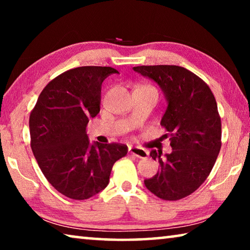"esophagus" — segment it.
Listing matches in <instances>:
<instances>
[{
    "label": "esophagus",
    "instance_id": "34e87169",
    "mask_svg": "<svg viewBox=\"0 0 250 250\" xmlns=\"http://www.w3.org/2000/svg\"><path fill=\"white\" fill-rule=\"evenodd\" d=\"M129 152L130 154L137 156L139 159H146L147 156H149V152L145 149H142V147H138V146H130Z\"/></svg>",
    "mask_w": 250,
    "mask_h": 250
}]
</instances>
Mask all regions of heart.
<instances>
[{
	"instance_id": "1",
	"label": "heart",
	"mask_w": 250,
	"mask_h": 250,
	"mask_svg": "<svg viewBox=\"0 0 250 250\" xmlns=\"http://www.w3.org/2000/svg\"><path fill=\"white\" fill-rule=\"evenodd\" d=\"M142 87H149V88H152L151 86H142Z\"/></svg>"
}]
</instances>
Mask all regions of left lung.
<instances>
[{"label": "left lung", "mask_w": 250, "mask_h": 250, "mask_svg": "<svg viewBox=\"0 0 250 250\" xmlns=\"http://www.w3.org/2000/svg\"><path fill=\"white\" fill-rule=\"evenodd\" d=\"M153 79L166 94L167 109L161 125L170 137L172 153L152 150L160 171L146 180V188L164 201L191 195L208 177L222 146V121L216 99L204 80L175 65L133 67Z\"/></svg>", "instance_id": "8db88e82"}]
</instances>
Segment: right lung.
Instances as JSON below:
<instances>
[{
	"mask_svg": "<svg viewBox=\"0 0 250 250\" xmlns=\"http://www.w3.org/2000/svg\"><path fill=\"white\" fill-rule=\"evenodd\" d=\"M117 73L101 66L67 70L46 84L29 115L31 147L39 167L71 200H88L103 191L113 164L128 153L121 143L91 146L86 131L100 111L101 83Z\"/></svg>",
	"mask_w": 250,
	"mask_h": 250,
	"instance_id": "obj_1",
	"label": "right lung"
}]
</instances>
